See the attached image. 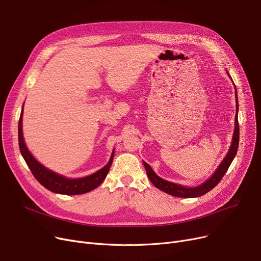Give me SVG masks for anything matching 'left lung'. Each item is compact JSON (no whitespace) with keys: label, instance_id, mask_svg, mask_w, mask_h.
<instances>
[{"label":"left lung","instance_id":"8db88e82","mask_svg":"<svg viewBox=\"0 0 261 261\" xmlns=\"http://www.w3.org/2000/svg\"><path fill=\"white\" fill-rule=\"evenodd\" d=\"M237 110H238V100H237V93H236V111ZM238 143H239V124H238V117H237V113H236L233 141H232V145H231V148H230L227 156H225L224 160L218 167V169L215 171L213 176L210 177L202 185L195 187V188H186L180 185L167 181L156 175L154 171L152 170V168L146 162H144V166L146 168L147 175H148L149 179L151 180V182L158 189L164 191V192H166L172 196H175V197H184V198L198 197V196H201V195L209 192V191H211L213 188H215L219 184V181L222 179V177L224 176L225 173H227L231 163L233 162L235 155L237 153Z\"/></svg>","mask_w":261,"mask_h":261}]
</instances>
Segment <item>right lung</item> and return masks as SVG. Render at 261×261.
Wrapping results in <instances>:
<instances>
[{
    "label": "right lung",
    "mask_w": 261,
    "mask_h": 261,
    "mask_svg": "<svg viewBox=\"0 0 261 261\" xmlns=\"http://www.w3.org/2000/svg\"><path fill=\"white\" fill-rule=\"evenodd\" d=\"M22 115L23 110L21 112L20 120H19V146L20 151L23 155V158L29 167L33 176L46 189H48L51 192L59 193V194H65V195H79L84 194L87 192L97 188L102 180L106 178L109 169L112 165L114 152H112V155L110 158L109 163L98 170L97 172L93 173L92 175L86 176L83 178H76V179H69L64 176H61L57 173L52 172L42 166L36 159L33 158L31 153L28 151L23 138V131H22Z\"/></svg>",
    "instance_id": "obj_1"
}]
</instances>
